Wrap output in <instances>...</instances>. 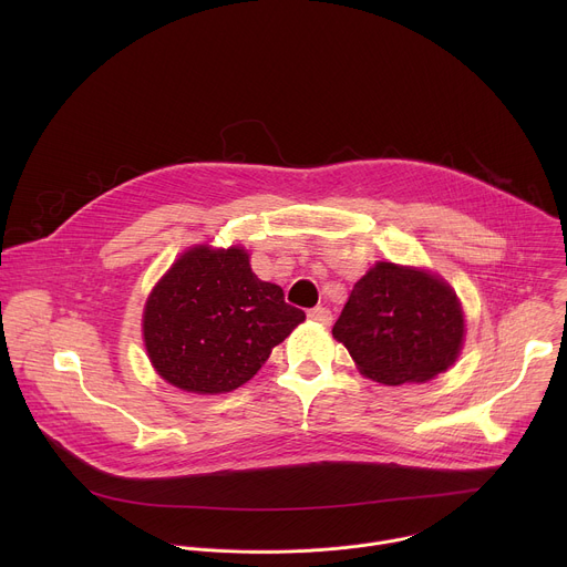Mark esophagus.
Here are the masks:
<instances>
[{
  "label": "esophagus",
  "instance_id": "1",
  "mask_svg": "<svg viewBox=\"0 0 567 567\" xmlns=\"http://www.w3.org/2000/svg\"><path fill=\"white\" fill-rule=\"evenodd\" d=\"M307 316L313 322H320V326H330V322H332V311L328 307H313V309L307 311Z\"/></svg>",
  "mask_w": 567,
  "mask_h": 567
}]
</instances>
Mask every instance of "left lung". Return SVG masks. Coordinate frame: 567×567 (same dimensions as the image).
<instances>
[{
    "instance_id": "1",
    "label": "left lung",
    "mask_w": 567,
    "mask_h": 567,
    "mask_svg": "<svg viewBox=\"0 0 567 567\" xmlns=\"http://www.w3.org/2000/svg\"><path fill=\"white\" fill-rule=\"evenodd\" d=\"M332 334L368 379L385 385L424 383L455 363L464 311L440 276L377 262L354 285Z\"/></svg>"
}]
</instances>
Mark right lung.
Returning <instances> with one entry per match:
<instances>
[{
	"mask_svg": "<svg viewBox=\"0 0 567 567\" xmlns=\"http://www.w3.org/2000/svg\"><path fill=\"white\" fill-rule=\"evenodd\" d=\"M305 311L260 280L241 247L188 249L147 296L143 341L161 379L219 394L247 383Z\"/></svg>",
	"mask_w": 567,
	"mask_h": 567,
	"instance_id": "1",
	"label": "right lung"
}]
</instances>
